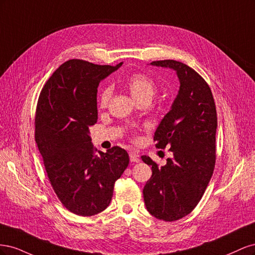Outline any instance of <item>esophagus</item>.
<instances>
[{
  "label": "esophagus",
  "mask_w": 255,
  "mask_h": 255,
  "mask_svg": "<svg viewBox=\"0 0 255 255\" xmlns=\"http://www.w3.org/2000/svg\"><path fill=\"white\" fill-rule=\"evenodd\" d=\"M129 159H130V161H134V163H138V161L140 160L139 155H138V154H136L133 151L129 152Z\"/></svg>",
  "instance_id": "1"
}]
</instances>
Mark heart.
Masks as SVG:
<instances>
[{
	"label": "heart",
	"instance_id": "obj_1",
	"mask_svg": "<svg viewBox=\"0 0 255 255\" xmlns=\"http://www.w3.org/2000/svg\"><path fill=\"white\" fill-rule=\"evenodd\" d=\"M127 87L132 96L138 103L151 102L152 98L156 94V85L150 76L137 73L133 74L127 82ZM112 96V90L110 87H106L102 90L100 95L99 104L101 107H105L109 104L110 98Z\"/></svg>",
	"mask_w": 255,
	"mask_h": 255
}]
</instances>
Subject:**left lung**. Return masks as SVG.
I'll return each mask as SVG.
<instances>
[{
  "mask_svg": "<svg viewBox=\"0 0 255 255\" xmlns=\"http://www.w3.org/2000/svg\"><path fill=\"white\" fill-rule=\"evenodd\" d=\"M150 65L174 70L180 88L154 133L157 148L168 146L173 156L161 167L149 156H141L152 166V176L142 194L152 216L175 221L197 206L213 175L217 113L210 86L194 69L172 59Z\"/></svg>",
  "mask_w": 255,
  "mask_h": 255,
  "instance_id": "8db88e82",
  "label": "left lung"
}]
</instances>
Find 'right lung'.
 <instances>
[{"mask_svg": "<svg viewBox=\"0 0 255 255\" xmlns=\"http://www.w3.org/2000/svg\"><path fill=\"white\" fill-rule=\"evenodd\" d=\"M122 64L68 60L52 74L38 100L35 140L54 191L75 215L103 212L128 165V154L120 146L96 153L89 135L98 121L99 83Z\"/></svg>", "mask_w": 255, "mask_h": 255, "instance_id": "1", "label": "right lung"}]
</instances>
